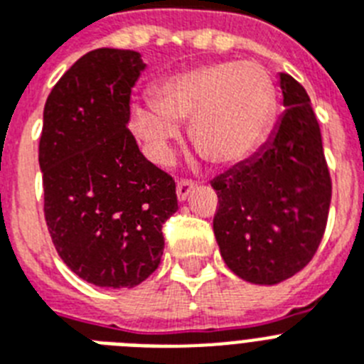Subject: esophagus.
<instances>
[{"instance_id": "esophagus-1", "label": "esophagus", "mask_w": 364, "mask_h": 364, "mask_svg": "<svg viewBox=\"0 0 364 364\" xmlns=\"http://www.w3.org/2000/svg\"><path fill=\"white\" fill-rule=\"evenodd\" d=\"M195 188H197V186L193 184V182H189V180H180L178 184H176V197H178V200L184 202L186 198L191 195V191Z\"/></svg>"}]
</instances>
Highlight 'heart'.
<instances>
[{"label": "heart", "mask_w": 364, "mask_h": 364, "mask_svg": "<svg viewBox=\"0 0 364 364\" xmlns=\"http://www.w3.org/2000/svg\"><path fill=\"white\" fill-rule=\"evenodd\" d=\"M277 111L272 78L257 63L224 62L160 80L151 102L131 107V129L154 164L173 160L180 124L193 146L218 166L247 160L264 142Z\"/></svg>", "instance_id": "heart-1"}]
</instances>
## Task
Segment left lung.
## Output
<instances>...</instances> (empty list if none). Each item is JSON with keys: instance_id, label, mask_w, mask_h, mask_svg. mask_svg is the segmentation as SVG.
I'll return each instance as SVG.
<instances>
[{"instance_id": "left-lung-1", "label": "left lung", "mask_w": 364, "mask_h": 364, "mask_svg": "<svg viewBox=\"0 0 364 364\" xmlns=\"http://www.w3.org/2000/svg\"><path fill=\"white\" fill-rule=\"evenodd\" d=\"M282 107L268 142L211 180L218 195L215 239L228 268L252 284L294 277L326 228L332 182L319 122L304 87L279 73Z\"/></svg>"}]
</instances>
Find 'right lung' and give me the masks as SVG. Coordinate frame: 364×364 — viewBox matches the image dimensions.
<instances>
[{
    "label": "right lung",
    "mask_w": 364,
    "mask_h": 364,
    "mask_svg": "<svg viewBox=\"0 0 364 364\" xmlns=\"http://www.w3.org/2000/svg\"><path fill=\"white\" fill-rule=\"evenodd\" d=\"M146 67L136 50H91L45 102V220L67 268L100 288L146 281L162 259V224L178 210L175 180L127 129L131 89Z\"/></svg>",
    "instance_id": "1"
}]
</instances>
